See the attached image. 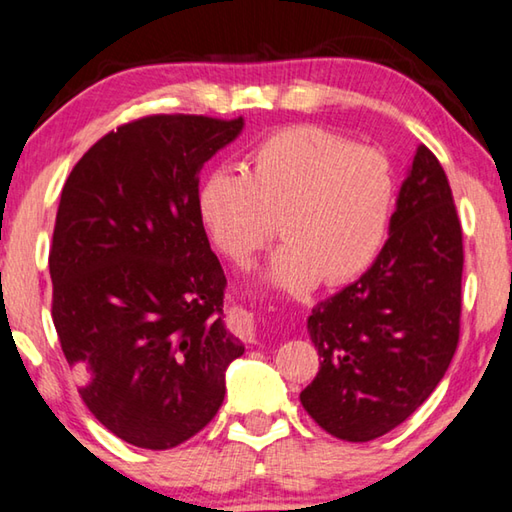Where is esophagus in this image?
I'll list each match as a JSON object with an SVG mask.
<instances>
[{
  "instance_id": "obj_1",
  "label": "esophagus",
  "mask_w": 512,
  "mask_h": 512,
  "mask_svg": "<svg viewBox=\"0 0 512 512\" xmlns=\"http://www.w3.org/2000/svg\"><path fill=\"white\" fill-rule=\"evenodd\" d=\"M232 325H235V332L241 336L244 341H255V316L246 309H237L232 314Z\"/></svg>"
}]
</instances>
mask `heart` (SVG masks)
<instances>
[{"label": "heart", "instance_id": "1", "mask_svg": "<svg viewBox=\"0 0 512 512\" xmlns=\"http://www.w3.org/2000/svg\"><path fill=\"white\" fill-rule=\"evenodd\" d=\"M395 176L384 153L320 126H289L248 153L244 173L216 169L196 189V214L212 246L232 262L277 235L287 241L262 277L300 293L361 275L384 248Z\"/></svg>", "mask_w": 512, "mask_h": 512}]
</instances>
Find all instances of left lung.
I'll return each instance as SVG.
<instances>
[{
	"label": "left lung",
	"instance_id": "obj_1",
	"mask_svg": "<svg viewBox=\"0 0 512 512\" xmlns=\"http://www.w3.org/2000/svg\"><path fill=\"white\" fill-rule=\"evenodd\" d=\"M461 277L452 189L436 155L420 144L375 264L307 318L323 359L300 393L311 418L348 443H368L409 418L452 363Z\"/></svg>",
	"mask_w": 512,
	"mask_h": 512
}]
</instances>
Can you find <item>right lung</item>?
Returning a JSON list of instances; mask_svg holds the SVG:
<instances>
[{
    "instance_id": "add662e5",
    "label": "right lung",
    "mask_w": 512,
    "mask_h": 512,
    "mask_svg": "<svg viewBox=\"0 0 512 512\" xmlns=\"http://www.w3.org/2000/svg\"><path fill=\"white\" fill-rule=\"evenodd\" d=\"M241 131L244 117L131 121L76 162L60 194L49 253L60 348L94 418L135 447L196 436L244 354L196 214L198 173Z\"/></svg>"
}]
</instances>
